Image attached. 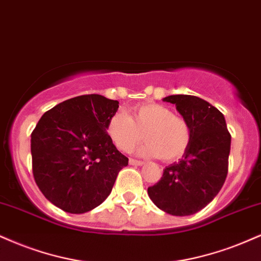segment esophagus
<instances>
[{
  "mask_svg": "<svg viewBox=\"0 0 261 261\" xmlns=\"http://www.w3.org/2000/svg\"><path fill=\"white\" fill-rule=\"evenodd\" d=\"M128 163H130V165H136V166H141V165L144 164L143 162L136 161V159H133V158H130V161H128Z\"/></svg>",
  "mask_w": 261,
  "mask_h": 261,
  "instance_id": "34e87169",
  "label": "esophagus"
}]
</instances>
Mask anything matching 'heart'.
Here are the masks:
<instances>
[{
    "label": "heart",
    "instance_id": "heart-1",
    "mask_svg": "<svg viewBox=\"0 0 261 261\" xmlns=\"http://www.w3.org/2000/svg\"><path fill=\"white\" fill-rule=\"evenodd\" d=\"M107 133L118 149L128 152L147 140L137 153L143 156H161L164 162L182 158L191 143L190 124L175 115L169 107L158 103H144L134 109V118L124 112L109 119Z\"/></svg>",
    "mask_w": 261,
    "mask_h": 261
}]
</instances>
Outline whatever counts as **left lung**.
Segmentation results:
<instances>
[{
	"label": "left lung",
	"mask_w": 261,
	"mask_h": 261,
	"mask_svg": "<svg viewBox=\"0 0 261 261\" xmlns=\"http://www.w3.org/2000/svg\"><path fill=\"white\" fill-rule=\"evenodd\" d=\"M176 106L190 124L191 143L182 159L166 166L154 186L152 202L175 216L196 214L215 198L227 176L231 135L224 114L199 97L174 95L163 98Z\"/></svg>",
	"instance_id": "1"
}]
</instances>
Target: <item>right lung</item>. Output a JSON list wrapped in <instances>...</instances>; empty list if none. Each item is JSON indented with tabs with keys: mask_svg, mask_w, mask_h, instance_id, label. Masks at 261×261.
Listing matches in <instances>:
<instances>
[{
	"mask_svg": "<svg viewBox=\"0 0 261 261\" xmlns=\"http://www.w3.org/2000/svg\"><path fill=\"white\" fill-rule=\"evenodd\" d=\"M118 100L84 95L59 103L31 134L34 177L59 209L83 214L102 204L128 159L107 133Z\"/></svg>",
	"mask_w": 261,
	"mask_h": 261,
	"instance_id": "obj_1",
	"label": "right lung"
}]
</instances>
